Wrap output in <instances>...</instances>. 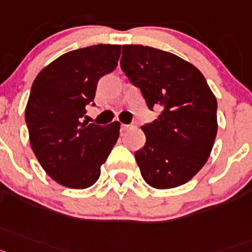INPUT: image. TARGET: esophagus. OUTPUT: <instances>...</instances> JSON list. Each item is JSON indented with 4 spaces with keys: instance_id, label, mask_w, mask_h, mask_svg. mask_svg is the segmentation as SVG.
Here are the masks:
<instances>
[{
    "instance_id": "esophagus-1",
    "label": "esophagus",
    "mask_w": 252,
    "mask_h": 252,
    "mask_svg": "<svg viewBox=\"0 0 252 252\" xmlns=\"http://www.w3.org/2000/svg\"><path fill=\"white\" fill-rule=\"evenodd\" d=\"M133 128H135L134 123H133V124H123V126H122V129H123V130H128V129H133Z\"/></svg>"
}]
</instances>
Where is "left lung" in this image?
<instances>
[{
  "mask_svg": "<svg viewBox=\"0 0 252 252\" xmlns=\"http://www.w3.org/2000/svg\"><path fill=\"white\" fill-rule=\"evenodd\" d=\"M120 67L148 109H161L142 126L146 144L134 153L142 178L156 189L188 183L205 165L217 135V100L204 76L180 57L137 44L123 45Z\"/></svg>",
  "mask_w": 252,
  "mask_h": 252,
  "instance_id": "8db88e82",
  "label": "left lung"
}]
</instances>
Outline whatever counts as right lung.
Here are the masks:
<instances>
[{"instance_id": "right-lung-1", "label": "right lung", "mask_w": 252, "mask_h": 252, "mask_svg": "<svg viewBox=\"0 0 252 252\" xmlns=\"http://www.w3.org/2000/svg\"><path fill=\"white\" fill-rule=\"evenodd\" d=\"M120 45L72 50L41 69L25 109L30 146L41 167L63 187L86 189L119 138V122L81 123L100 78L117 68Z\"/></svg>"}]
</instances>
